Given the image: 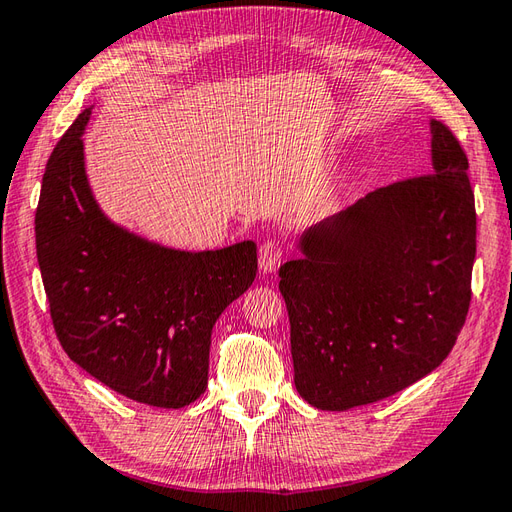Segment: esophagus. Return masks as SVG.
<instances>
[{"label":"esophagus","instance_id":"1","mask_svg":"<svg viewBox=\"0 0 512 512\" xmlns=\"http://www.w3.org/2000/svg\"><path fill=\"white\" fill-rule=\"evenodd\" d=\"M283 259V244L279 240H268L259 248V268L264 272H275L281 266Z\"/></svg>","mask_w":512,"mask_h":512}]
</instances>
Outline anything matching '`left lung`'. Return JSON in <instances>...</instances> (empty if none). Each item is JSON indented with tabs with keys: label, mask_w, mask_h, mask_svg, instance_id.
<instances>
[{
	"label": "left lung",
	"mask_w": 512,
	"mask_h": 512,
	"mask_svg": "<svg viewBox=\"0 0 512 512\" xmlns=\"http://www.w3.org/2000/svg\"><path fill=\"white\" fill-rule=\"evenodd\" d=\"M432 174L379 187L307 229L279 268L294 384L318 410L386 399L432 373L469 312V161L432 120Z\"/></svg>",
	"instance_id": "left-lung-1"
}]
</instances>
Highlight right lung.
Segmentation results:
<instances>
[{
    "instance_id": "add662e5",
    "label": "right lung",
    "mask_w": 512,
    "mask_h": 512,
    "mask_svg": "<svg viewBox=\"0 0 512 512\" xmlns=\"http://www.w3.org/2000/svg\"><path fill=\"white\" fill-rule=\"evenodd\" d=\"M85 109L45 165L37 259L65 353L98 382L157 408L207 388L211 329L257 275V244L176 251L104 216L85 170Z\"/></svg>"
}]
</instances>
